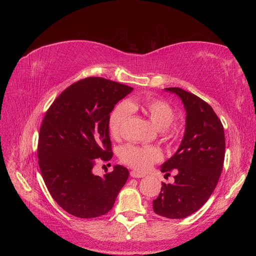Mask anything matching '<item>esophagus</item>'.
<instances>
[{"label":"esophagus","instance_id":"obj_1","mask_svg":"<svg viewBox=\"0 0 256 256\" xmlns=\"http://www.w3.org/2000/svg\"><path fill=\"white\" fill-rule=\"evenodd\" d=\"M130 176L134 178H144L145 176L138 171H130Z\"/></svg>","mask_w":256,"mask_h":256}]
</instances>
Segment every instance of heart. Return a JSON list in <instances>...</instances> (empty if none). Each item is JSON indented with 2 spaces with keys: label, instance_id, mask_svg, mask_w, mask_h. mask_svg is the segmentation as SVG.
I'll return each mask as SVG.
<instances>
[{
  "label": "heart",
  "instance_id": "heart-1",
  "mask_svg": "<svg viewBox=\"0 0 256 256\" xmlns=\"http://www.w3.org/2000/svg\"><path fill=\"white\" fill-rule=\"evenodd\" d=\"M142 111L150 122L160 130H167L176 118L173 108L164 100L146 98L130 100L118 104L109 118V130L112 137L117 138L132 112ZM121 162L138 171H147L163 158V152L156 146H137L126 144L119 150Z\"/></svg>",
  "mask_w": 256,
  "mask_h": 256
}]
</instances>
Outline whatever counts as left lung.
<instances>
[{
  "instance_id": "8db88e82",
  "label": "left lung",
  "mask_w": 256,
  "mask_h": 256,
  "mask_svg": "<svg viewBox=\"0 0 256 256\" xmlns=\"http://www.w3.org/2000/svg\"><path fill=\"white\" fill-rule=\"evenodd\" d=\"M176 94L186 110L184 138L176 152L160 166L174 182H162L154 212L169 219H182L202 206L216 188L225 156L224 128L212 108L195 94L178 87L165 88Z\"/></svg>"
}]
</instances>
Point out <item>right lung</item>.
<instances>
[{"label":"right lung","instance_id":"obj_1","mask_svg":"<svg viewBox=\"0 0 256 256\" xmlns=\"http://www.w3.org/2000/svg\"><path fill=\"white\" fill-rule=\"evenodd\" d=\"M132 91L110 80L86 78L67 87L46 113L38 139L39 168L54 200L72 216L106 214L128 178L121 165L104 178L92 169L96 158H112L110 113Z\"/></svg>","mask_w":256,"mask_h":256}]
</instances>
